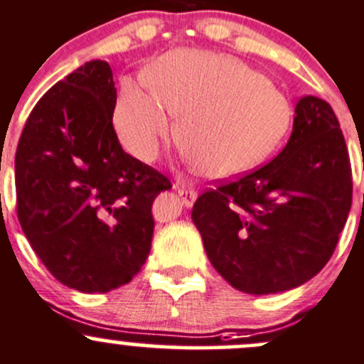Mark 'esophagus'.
<instances>
[{"label":"esophagus","instance_id":"obj_1","mask_svg":"<svg viewBox=\"0 0 364 364\" xmlns=\"http://www.w3.org/2000/svg\"><path fill=\"white\" fill-rule=\"evenodd\" d=\"M173 189L177 191V194L181 196L183 207H187V208L193 207L194 201H196V198H198V191L196 189H193V187L186 186V183H182V182L173 183Z\"/></svg>","mask_w":364,"mask_h":364}]
</instances>
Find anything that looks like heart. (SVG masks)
I'll return each instance as SVG.
<instances>
[{
    "label": "heart",
    "mask_w": 364,
    "mask_h": 364,
    "mask_svg": "<svg viewBox=\"0 0 364 364\" xmlns=\"http://www.w3.org/2000/svg\"><path fill=\"white\" fill-rule=\"evenodd\" d=\"M149 85L126 80L114 108V129L136 159H156L173 131L186 159L203 177H237L279 147L289 131L287 96L261 71L217 52L178 48L157 58Z\"/></svg>",
    "instance_id": "b5f03b06"
}]
</instances>
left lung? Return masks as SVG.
<instances>
[{
    "label": "left lung",
    "mask_w": 364,
    "mask_h": 364,
    "mask_svg": "<svg viewBox=\"0 0 364 364\" xmlns=\"http://www.w3.org/2000/svg\"><path fill=\"white\" fill-rule=\"evenodd\" d=\"M350 205V161L338 119L324 100L303 96L280 154L201 194L191 217L219 275L261 296L299 287L324 268Z\"/></svg>",
    "instance_id": "obj_1"
}]
</instances>
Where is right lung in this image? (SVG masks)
<instances>
[{"instance_id": "1", "label": "right lung", "mask_w": 364, "mask_h": 364, "mask_svg": "<svg viewBox=\"0 0 364 364\" xmlns=\"http://www.w3.org/2000/svg\"><path fill=\"white\" fill-rule=\"evenodd\" d=\"M117 89L92 59L48 89L15 154L17 215L48 272L80 293L129 282L151 252L152 201L171 183L122 151L112 126Z\"/></svg>"}]
</instances>
